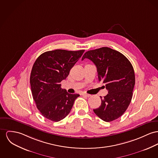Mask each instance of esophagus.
Segmentation results:
<instances>
[{
  "label": "esophagus",
  "instance_id": "1",
  "mask_svg": "<svg viewBox=\"0 0 158 158\" xmlns=\"http://www.w3.org/2000/svg\"><path fill=\"white\" fill-rule=\"evenodd\" d=\"M82 95L83 96H85V97H90L91 95H90V94H85V93H83L82 94Z\"/></svg>",
  "mask_w": 158,
  "mask_h": 158
}]
</instances>
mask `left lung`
<instances>
[{"label": "left lung", "mask_w": 158, "mask_h": 158, "mask_svg": "<svg viewBox=\"0 0 158 158\" xmlns=\"http://www.w3.org/2000/svg\"><path fill=\"white\" fill-rule=\"evenodd\" d=\"M85 58L96 65L98 80L108 92L100 96L101 105L94 111L105 122L113 121L123 115L131 101L135 83L133 66L123 54L108 47L88 51L81 60Z\"/></svg>", "instance_id": "1"}]
</instances>
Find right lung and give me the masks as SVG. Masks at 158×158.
Masks as SVG:
<instances>
[{"mask_svg":"<svg viewBox=\"0 0 158 158\" xmlns=\"http://www.w3.org/2000/svg\"><path fill=\"white\" fill-rule=\"evenodd\" d=\"M84 52V50H55L42 53L32 67L30 77L32 96L44 117L59 122L70 113L78 94H68L60 82Z\"/></svg>","mask_w":158,"mask_h":158,"instance_id":"add662e5","label":"right lung"}]
</instances>
